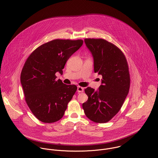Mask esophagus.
I'll list each match as a JSON object with an SVG mask.
<instances>
[{
    "mask_svg": "<svg viewBox=\"0 0 158 158\" xmlns=\"http://www.w3.org/2000/svg\"><path fill=\"white\" fill-rule=\"evenodd\" d=\"M77 92H84V88L82 87H80V86H78L77 87Z\"/></svg>",
    "mask_w": 158,
    "mask_h": 158,
    "instance_id": "1",
    "label": "esophagus"
}]
</instances>
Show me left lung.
I'll return each mask as SVG.
<instances>
[{"mask_svg": "<svg viewBox=\"0 0 158 158\" xmlns=\"http://www.w3.org/2000/svg\"><path fill=\"white\" fill-rule=\"evenodd\" d=\"M92 54L94 71L102 76L98 90L85 89L88 100L82 104L85 114L97 123L110 121L120 110L129 93L130 74L126 58L113 44L103 39H85Z\"/></svg>", "mask_w": 158, "mask_h": 158, "instance_id": "obj_1", "label": "left lung"}]
</instances>
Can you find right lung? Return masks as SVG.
Instances as JSON below:
<instances>
[{"label":"right lung","instance_id":"obj_1","mask_svg":"<svg viewBox=\"0 0 158 158\" xmlns=\"http://www.w3.org/2000/svg\"><path fill=\"white\" fill-rule=\"evenodd\" d=\"M82 44L81 39H55L37 47L27 58L20 80L26 102L39 121L52 123L63 116L77 87L56 80L55 74H63L66 61Z\"/></svg>","mask_w":158,"mask_h":158}]
</instances>
